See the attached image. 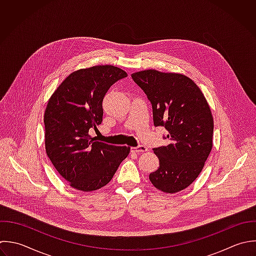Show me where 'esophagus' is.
Wrapping results in <instances>:
<instances>
[{"instance_id": "obj_1", "label": "esophagus", "mask_w": 256, "mask_h": 256, "mask_svg": "<svg viewBox=\"0 0 256 256\" xmlns=\"http://www.w3.org/2000/svg\"><path fill=\"white\" fill-rule=\"evenodd\" d=\"M132 152H136V154H142V152H148V148L144 146H136V148H130Z\"/></svg>"}]
</instances>
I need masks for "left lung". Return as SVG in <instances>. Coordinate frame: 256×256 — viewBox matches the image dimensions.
<instances>
[{
  "instance_id": "8db88e82",
  "label": "left lung",
  "mask_w": 256,
  "mask_h": 256,
  "mask_svg": "<svg viewBox=\"0 0 256 256\" xmlns=\"http://www.w3.org/2000/svg\"><path fill=\"white\" fill-rule=\"evenodd\" d=\"M152 106L154 124L168 132L170 144L154 148L160 168L150 180L166 194L190 186L212 148L214 118L200 88L182 74L146 70L132 74Z\"/></svg>"
}]
</instances>
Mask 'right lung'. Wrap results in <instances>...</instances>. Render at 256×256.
Instances as JSON below:
<instances>
[{
  "instance_id": "obj_1",
  "label": "right lung",
  "mask_w": 256,
  "mask_h": 256,
  "mask_svg": "<svg viewBox=\"0 0 256 256\" xmlns=\"http://www.w3.org/2000/svg\"><path fill=\"white\" fill-rule=\"evenodd\" d=\"M128 74L106 64L72 72L58 86L44 110L46 152L58 172L82 192L108 184L130 148L96 142L88 134L102 122L108 88Z\"/></svg>"
}]
</instances>
